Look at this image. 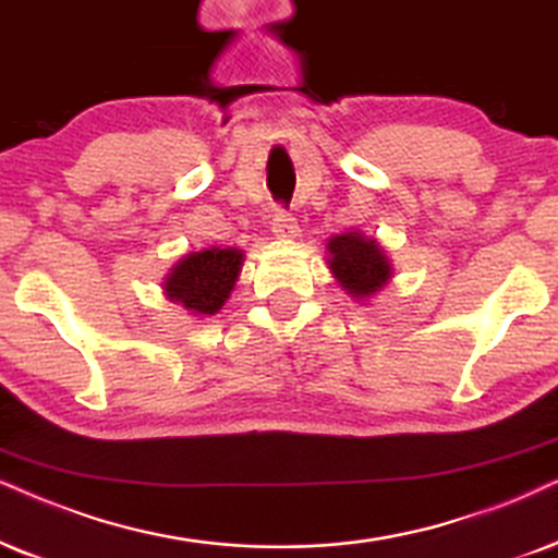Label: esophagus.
<instances>
[{"instance_id":"obj_1","label":"esophagus","mask_w":558,"mask_h":558,"mask_svg":"<svg viewBox=\"0 0 558 558\" xmlns=\"http://www.w3.org/2000/svg\"><path fill=\"white\" fill-rule=\"evenodd\" d=\"M299 221L293 214H288L286 208H278L272 216V234L278 239H293L299 236Z\"/></svg>"}]
</instances>
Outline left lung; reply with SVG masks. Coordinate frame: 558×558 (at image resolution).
Instances as JSON below:
<instances>
[{
    "mask_svg": "<svg viewBox=\"0 0 558 558\" xmlns=\"http://www.w3.org/2000/svg\"><path fill=\"white\" fill-rule=\"evenodd\" d=\"M329 267L352 295L376 293L391 278L389 259L378 250L376 239H363L355 231L329 239Z\"/></svg>",
    "mask_w": 558,
    "mask_h": 558,
    "instance_id": "8db88e82",
    "label": "left lung"
}]
</instances>
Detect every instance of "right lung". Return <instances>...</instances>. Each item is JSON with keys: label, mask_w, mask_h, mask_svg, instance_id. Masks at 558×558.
<instances>
[{"label": "right lung", "mask_w": 558, "mask_h": 558, "mask_svg": "<svg viewBox=\"0 0 558 558\" xmlns=\"http://www.w3.org/2000/svg\"><path fill=\"white\" fill-rule=\"evenodd\" d=\"M242 270L239 250H203L187 255L167 278L165 291L172 301L195 314H216L229 299Z\"/></svg>", "instance_id": "right-lung-1"}]
</instances>
